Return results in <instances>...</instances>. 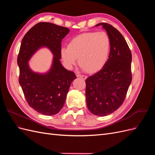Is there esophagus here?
Instances as JSON below:
<instances>
[{"label": "esophagus", "mask_w": 155, "mask_h": 155, "mask_svg": "<svg viewBox=\"0 0 155 155\" xmlns=\"http://www.w3.org/2000/svg\"><path fill=\"white\" fill-rule=\"evenodd\" d=\"M77 77L78 78H82L83 79H87V76H84V75H81V74H78L77 75Z\"/></svg>", "instance_id": "obj_1"}]
</instances>
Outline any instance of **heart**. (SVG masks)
Here are the masks:
<instances>
[{
    "instance_id": "heart-1",
    "label": "heart",
    "mask_w": 155,
    "mask_h": 155,
    "mask_svg": "<svg viewBox=\"0 0 155 155\" xmlns=\"http://www.w3.org/2000/svg\"><path fill=\"white\" fill-rule=\"evenodd\" d=\"M110 49L109 36L105 31H88L74 37L67 48H63L61 55L68 65L78 59L79 66L84 71L93 74L105 64Z\"/></svg>"
}]
</instances>
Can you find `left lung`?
<instances>
[{
  "instance_id": "1",
  "label": "left lung",
  "mask_w": 155,
  "mask_h": 155,
  "mask_svg": "<svg viewBox=\"0 0 155 155\" xmlns=\"http://www.w3.org/2000/svg\"><path fill=\"white\" fill-rule=\"evenodd\" d=\"M105 29L110 41L109 59L99 72L86 80L85 96L88 110L105 116L122 105L132 81V54L124 36L114 26L97 24Z\"/></svg>"
}]
</instances>
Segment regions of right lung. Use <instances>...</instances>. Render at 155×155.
Segmentation results:
<instances>
[{"label":"right lung","instance_id":"add662e5","mask_svg":"<svg viewBox=\"0 0 155 155\" xmlns=\"http://www.w3.org/2000/svg\"><path fill=\"white\" fill-rule=\"evenodd\" d=\"M69 31L67 28L41 22L26 33L21 42L17 57L18 82L28 104L42 114L58 113L70 85L76 78L74 72L64 68L60 61L61 41ZM42 46L50 48L54 55L53 67L45 74L32 72L27 64L31 56Z\"/></svg>","mask_w":155,"mask_h":155}]
</instances>
